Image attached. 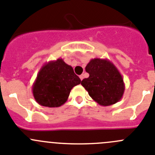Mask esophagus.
<instances>
[{"mask_svg":"<svg viewBox=\"0 0 155 155\" xmlns=\"http://www.w3.org/2000/svg\"><path fill=\"white\" fill-rule=\"evenodd\" d=\"M84 74H81V75H80V79L81 80H83V79H84Z\"/></svg>","mask_w":155,"mask_h":155,"instance_id":"1","label":"esophagus"}]
</instances>
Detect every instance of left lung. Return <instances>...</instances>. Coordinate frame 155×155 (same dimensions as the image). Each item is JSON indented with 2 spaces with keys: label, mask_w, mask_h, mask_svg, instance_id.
Segmentation results:
<instances>
[{
  "label": "left lung",
  "mask_w": 155,
  "mask_h": 155,
  "mask_svg": "<svg viewBox=\"0 0 155 155\" xmlns=\"http://www.w3.org/2000/svg\"><path fill=\"white\" fill-rule=\"evenodd\" d=\"M89 74L82 80L81 85L91 98L102 106L118 102L124 95V78L116 66L108 59H91L85 68Z\"/></svg>",
  "instance_id": "1"
}]
</instances>
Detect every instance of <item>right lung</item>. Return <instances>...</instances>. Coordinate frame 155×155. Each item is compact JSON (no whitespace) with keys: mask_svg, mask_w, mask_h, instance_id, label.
I'll list each match as a JSON object with an SVG mask.
<instances>
[{"mask_svg":"<svg viewBox=\"0 0 155 155\" xmlns=\"http://www.w3.org/2000/svg\"><path fill=\"white\" fill-rule=\"evenodd\" d=\"M81 83L71 66L61 58L46 63L39 70L32 84V94L37 103L55 108L64 105L71 89Z\"/></svg>","mask_w":155,"mask_h":155,"instance_id":"obj_1","label":"right lung"}]
</instances>
